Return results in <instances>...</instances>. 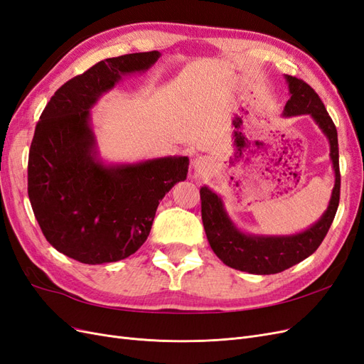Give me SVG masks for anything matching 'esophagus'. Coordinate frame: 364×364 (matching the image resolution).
<instances>
[{"label": "esophagus", "instance_id": "34e87169", "mask_svg": "<svg viewBox=\"0 0 364 364\" xmlns=\"http://www.w3.org/2000/svg\"><path fill=\"white\" fill-rule=\"evenodd\" d=\"M206 165H208V162H206V159L205 158H196L194 159V162H193V167H194V170L196 171H203L205 168H206Z\"/></svg>", "mask_w": 364, "mask_h": 364}]
</instances>
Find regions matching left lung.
Wrapping results in <instances>:
<instances>
[{"label": "left lung", "mask_w": 364, "mask_h": 364, "mask_svg": "<svg viewBox=\"0 0 364 364\" xmlns=\"http://www.w3.org/2000/svg\"><path fill=\"white\" fill-rule=\"evenodd\" d=\"M290 98L282 117L310 115L329 144V159L334 171V188L322 217L301 232L290 235H258L245 232L229 217L222 196L203 185L200 188L202 222L209 246L226 266L252 274H273L290 269L317 250L331 226L340 200V170L337 129L325 105L310 85L284 75Z\"/></svg>", "instance_id": "1"}]
</instances>
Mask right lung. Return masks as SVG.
<instances>
[{"label": "right lung", "instance_id": "1", "mask_svg": "<svg viewBox=\"0 0 364 364\" xmlns=\"http://www.w3.org/2000/svg\"><path fill=\"white\" fill-rule=\"evenodd\" d=\"M159 51L95 63L54 92L28 153V199L48 243L83 264L124 259L147 240L162 197L186 179L188 156L106 162L91 109L123 80L144 74Z\"/></svg>", "mask_w": 364, "mask_h": 364}]
</instances>
